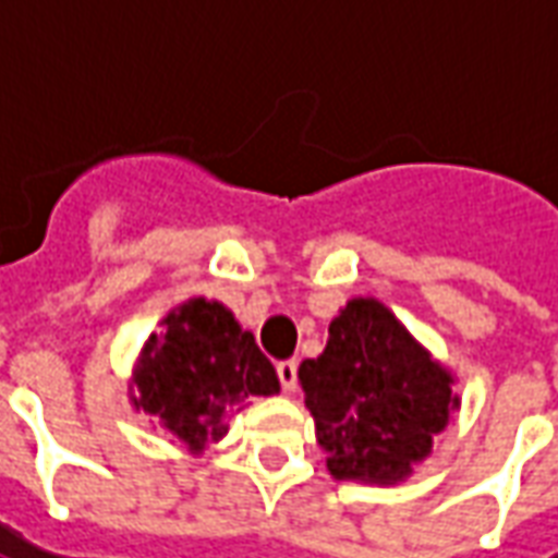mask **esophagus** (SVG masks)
Here are the masks:
<instances>
[{"label": "esophagus", "instance_id": "34e87169", "mask_svg": "<svg viewBox=\"0 0 558 558\" xmlns=\"http://www.w3.org/2000/svg\"><path fill=\"white\" fill-rule=\"evenodd\" d=\"M278 379L283 391H295V379H299V364L287 359V362L278 364Z\"/></svg>", "mask_w": 558, "mask_h": 558}]
</instances>
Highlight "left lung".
<instances>
[{
	"label": "left lung",
	"instance_id": "obj_1",
	"mask_svg": "<svg viewBox=\"0 0 558 558\" xmlns=\"http://www.w3.org/2000/svg\"><path fill=\"white\" fill-rule=\"evenodd\" d=\"M299 383L338 481H407L460 410L454 374L371 295L340 307L326 350L304 359Z\"/></svg>",
	"mask_w": 558,
	"mask_h": 558
}]
</instances>
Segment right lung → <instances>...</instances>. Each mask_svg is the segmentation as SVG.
<instances>
[{"label":"right lung","instance_id":"obj_1","mask_svg":"<svg viewBox=\"0 0 558 558\" xmlns=\"http://www.w3.org/2000/svg\"><path fill=\"white\" fill-rule=\"evenodd\" d=\"M275 364L227 304L194 295L160 319L140 350L128 400L160 430L203 454L230 430V418L251 398L278 395Z\"/></svg>","mask_w":558,"mask_h":558}]
</instances>
